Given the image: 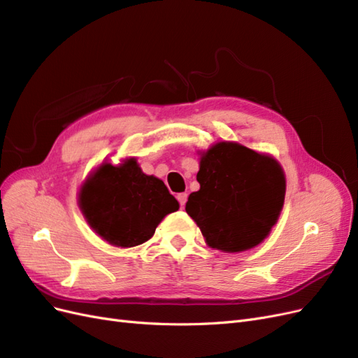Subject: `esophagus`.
Listing matches in <instances>:
<instances>
[{
	"mask_svg": "<svg viewBox=\"0 0 358 358\" xmlns=\"http://www.w3.org/2000/svg\"><path fill=\"white\" fill-rule=\"evenodd\" d=\"M187 200H188V194H187V192H180V194H178V201L180 203V208H183V206H185Z\"/></svg>",
	"mask_w": 358,
	"mask_h": 358,
	"instance_id": "esophagus-1",
	"label": "esophagus"
}]
</instances>
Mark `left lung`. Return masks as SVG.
Returning a JSON list of instances; mask_svg holds the SVG:
<instances>
[{
    "label": "left lung",
    "instance_id": "1",
    "mask_svg": "<svg viewBox=\"0 0 358 358\" xmlns=\"http://www.w3.org/2000/svg\"><path fill=\"white\" fill-rule=\"evenodd\" d=\"M199 154L200 189L189 194L185 210L206 243L230 254L258 246L284 208L282 166L236 142H218Z\"/></svg>",
    "mask_w": 358,
    "mask_h": 358
}]
</instances>
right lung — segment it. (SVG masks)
Wrapping results in <instances>:
<instances>
[{"mask_svg":"<svg viewBox=\"0 0 358 358\" xmlns=\"http://www.w3.org/2000/svg\"><path fill=\"white\" fill-rule=\"evenodd\" d=\"M78 201L92 231L117 248L145 243L179 209L164 182L145 175L134 157L119 164L103 161L83 180Z\"/></svg>","mask_w":358,"mask_h":358,"instance_id":"obj_1","label":"right lung"}]
</instances>
